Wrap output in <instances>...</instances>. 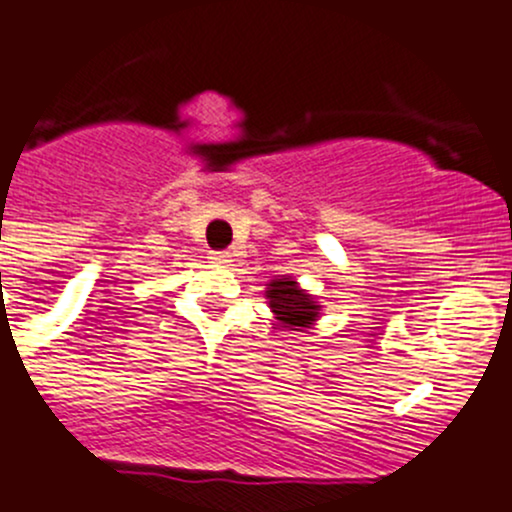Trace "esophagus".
I'll use <instances>...</instances> for the list:
<instances>
[{
    "instance_id": "1",
    "label": "esophagus",
    "mask_w": 512,
    "mask_h": 512,
    "mask_svg": "<svg viewBox=\"0 0 512 512\" xmlns=\"http://www.w3.org/2000/svg\"><path fill=\"white\" fill-rule=\"evenodd\" d=\"M210 260L215 265H225V262H230V252H210Z\"/></svg>"
}]
</instances>
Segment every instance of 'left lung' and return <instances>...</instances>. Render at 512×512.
Returning <instances> with one entry per match:
<instances>
[{"instance_id":"left-lung-1","label":"left lung","mask_w":512,"mask_h":512,"mask_svg":"<svg viewBox=\"0 0 512 512\" xmlns=\"http://www.w3.org/2000/svg\"><path fill=\"white\" fill-rule=\"evenodd\" d=\"M267 300H270V307L277 315V320L285 322V327H290V330L310 327L312 320L317 317V307H320L290 277L272 280L270 287H267Z\"/></svg>"}]
</instances>
